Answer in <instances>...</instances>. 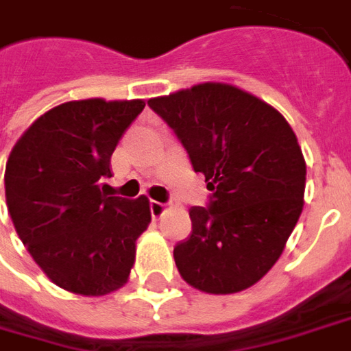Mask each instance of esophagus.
I'll return each mask as SVG.
<instances>
[{
  "label": "esophagus",
  "mask_w": 351,
  "mask_h": 351,
  "mask_svg": "<svg viewBox=\"0 0 351 351\" xmlns=\"http://www.w3.org/2000/svg\"><path fill=\"white\" fill-rule=\"evenodd\" d=\"M165 203H161V201H152L150 203V210H152V217H161L163 213H165Z\"/></svg>",
  "instance_id": "obj_1"
}]
</instances>
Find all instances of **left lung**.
<instances>
[{
	"mask_svg": "<svg viewBox=\"0 0 351 351\" xmlns=\"http://www.w3.org/2000/svg\"><path fill=\"white\" fill-rule=\"evenodd\" d=\"M148 106L175 131L210 199L192 207V234L175 247L188 285L210 295L249 289L285 249L304 207L306 161L274 106L228 83H199Z\"/></svg>",
	"mask_w": 351,
	"mask_h": 351,
	"instance_id": "1",
	"label": "left lung"
}]
</instances>
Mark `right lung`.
<instances>
[{"instance_id": "add662e5", "label": "right lung", "mask_w": 351, "mask_h": 351, "mask_svg": "<svg viewBox=\"0 0 351 351\" xmlns=\"http://www.w3.org/2000/svg\"><path fill=\"white\" fill-rule=\"evenodd\" d=\"M144 100L64 102L38 117L5 167L14 230L55 285L83 296L114 293L129 279L136 239L152 220L146 195L100 190L110 159Z\"/></svg>"}]
</instances>
